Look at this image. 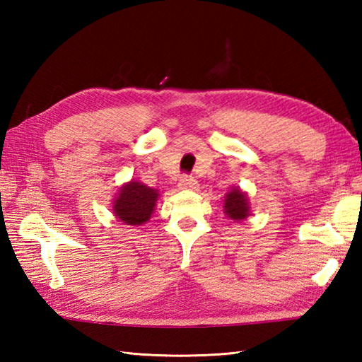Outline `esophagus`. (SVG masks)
Here are the masks:
<instances>
[{"mask_svg": "<svg viewBox=\"0 0 362 362\" xmlns=\"http://www.w3.org/2000/svg\"><path fill=\"white\" fill-rule=\"evenodd\" d=\"M180 189H188V191H194L199 188V183L197 180L194 179V177H189V175H183L180 179V183H179Z\"/></svg>", "mask_w": 362, "mask_h": 362, "instance_id": "1", "label": "esophagus"}]
</instances>
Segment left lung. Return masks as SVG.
<instances>
[{
    "mask_svg": "<svg viewBox=\"0 0 362 362\" xmlns=\"http://www.w3.org/2000/svg\"><path fill=\"white\" fill-rule=\"evenodd\" d=\"M224 213L228 219L241 222L250 216V202L245 191L240 187H233L224 199Z\"/></svg>",
    "mask_w": 362,
    "mask_h": 362,
    "instance_id": "1",
    "label": "left lung"
}]
</instances>
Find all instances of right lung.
Returning <instances> with one entry per match:
<instances>
[{
  "instance_id": "obj_1",
  "label": "right lung",
  "mask_w": 362,
  "mask_h": 362,
  "mask_svg": "<svg viewBox=\"0 0 362 362\" xmlns=\"http://www.w3.org/2000/svg\"><path fill=\"white\" fill-rule=\"evenodd\" d=\"M158 197V189L132 179L119 187L112 201V211L126 226H143L151 219Z\"/></svg>"
}]
</instances>
